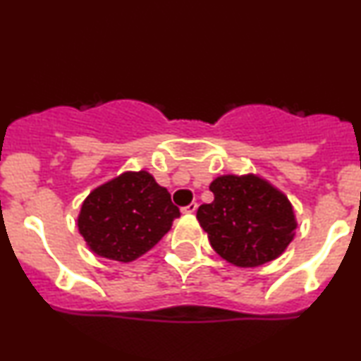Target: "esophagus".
<instances>
[{"label":"esophagus","instance_id":"34e87169","mask_svg":"<svg viewBox=\"0 0 361 361\" xmlns=\"http://www.w3.org/2000/svg\"><path fill=\"white\" fill-rule=\"evenodd\" d=\"M197 208H198V205L193 202V203H190L188 207H185L181 212H183V214H195V212H197Z\"/></svg>","mask_w":361,"mask_h":361}]
</instances>
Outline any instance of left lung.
<instances>
[{
    "instance_id": "8db88e82",
    "label": "left lung",
    "mask_w": 361,
    "mask_h": 361,
    "mask_svg": "<svg viewBox=\"0 0 361 361\" xmlns=\"http://www.w3.org/2000/svg\"><path fill=\"white\" fill-rule=\"evenodd\" d=\"M214 202L197 219L220 257L237 267H259L284 254L298 220L293 203L255 173L220 175L210 183Z\"/></svg>"
}]
</instances>
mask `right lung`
<instances>
[{
    "mask_svg": "<svg viewBox=\"0 0 361 361\" xmlns=\"http://www.w3.org/2000/svg\"><path fill=\"white\" fill-rule=\"evenodd\" d=\"M180 210L146 169L124 171L82 202L77 227L95 255L133 262L166 235Z\"/></svg>",
    "mask_w": 361,
    "mask_h": 361,
    "instance_id": "right-lung-1",
    "label": "right lung"
}]
</instances>
